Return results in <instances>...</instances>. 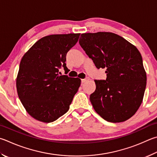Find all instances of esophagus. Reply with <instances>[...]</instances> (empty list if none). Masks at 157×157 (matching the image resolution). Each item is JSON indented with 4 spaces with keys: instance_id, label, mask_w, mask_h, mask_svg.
Wrapping results in <instances>:
<instances>
[{
    "instance_id": "34e87169",
    "label": "esophagus",
    "mask_w": 157,
    "mask_h": 157,
    "mask_svg": "<svg viewBox=\"0 0 157 157\" xmlns=\"http://www.w3.org/2000/svg\"><path fill=\"white\" fill-rule=\"evenodd\" d=\"M90 79L89 78H86L85 79H82V83H84V82H86L87 81H88Z\"/></svg>"
}]
</instances>
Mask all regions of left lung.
Listing matches in <instances>:
<instances>
[{
	"label": "left lung",
	"mask_w": 157,
	"mask_h": 157,
	"mask_svg": "<svg viewBox=\"0 0 157 157\" xmlns=\"http://www.w3.org/2000/svg\"><path fill=\"white\" fill-rule=\"evenodd\" d=\"M79 43L97 69L107 78L95 79L90 95L93 108L107 121L119 123L135 115L143 101L146 73L140 52L120 36L110 32L81 34Z\"/></svg>",
	"instance_id": "obj_1"
}]
</instances>
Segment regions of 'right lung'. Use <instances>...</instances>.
Returning <instances> with one entry per match:
<instances>
[{"mask_svg":"<svg viewBox=\"0 0 157 157\" xmlns=\"http://www.w3.org/2000/svg\"><path fill=\"white\" fill-rule=\"evenodd\" d=\"M80 33L57 34L43 37L25 54L16 79L17 92L27 113L37 120L53 122L69 109L81 79L66 74V56Z\"/></svg>","mask_w":157,"mask_h":157,"instance_id":"right-lung-1","label":"right lung"}]
</instances>
